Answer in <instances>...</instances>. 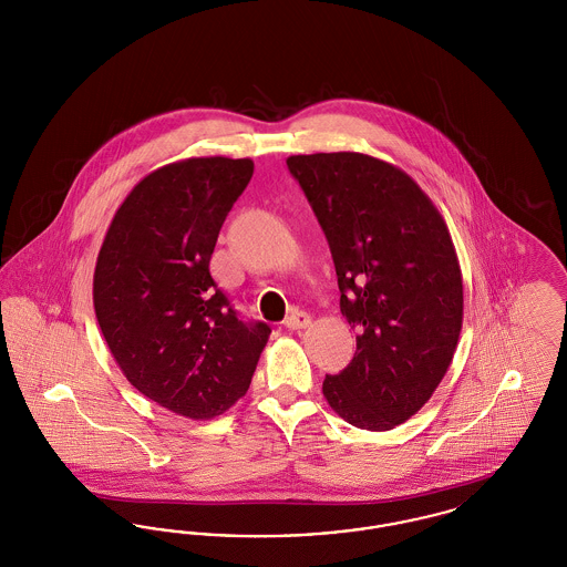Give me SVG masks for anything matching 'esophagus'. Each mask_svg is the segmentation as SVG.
<instances>
[{"label": "esophagus", "instance_id": "esophagus-1", "mask_svg": "<svg viewBox=\"0 0 567 567\" xmlns=\"http://www.w3.org/2000/svg\"><path fill=\"white\" fill-rule=\"evenodd\" d=\"M310 323H312V319H310V315L303 312V310H296V312H291V315L285 319V327H287V329H306Z\"/></svg>", "mask_w": 567, "mask_h": 567}]
</instances>
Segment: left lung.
<instances>
[{"label": "left lung", "instance_id": "obj_1", "mask_svg": "<svg viewBox=\"0 0 567 567\" xmlns=\"http://www.w3.org/2000/svg\"><path fill=\"white\" fill-rule=\"evenodd\" d=\"M323 227L357 352L323 395L347 423L386 432L430 402L457 349L463 280L432 199L363 153L287 159Z\"/></svg>", "mask_w": 567, "mask_h": 567}]
</instances>
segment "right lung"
<instances>
[{"instance_id":"obj_1","label":"right lung","mask_w":567,"mask_h":567,"mask_svg":"<svg viewBox=\"0 0 567 567\" xmlns=\"http://www.w3.org/2000/svg\"><path fill=\"white\" fill-rule=\"evenodd\" d=\"M255 163L190 157L144 176L110 223L93 306L121 372L148 400L215 419L250 386L270 327L244 323L210 274L218 231Z\"/></svg>"}]
</instances>
